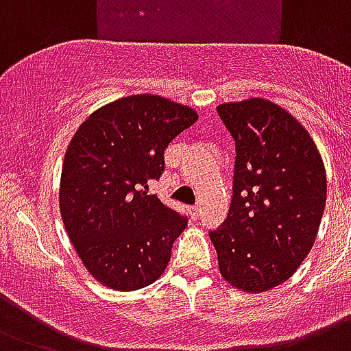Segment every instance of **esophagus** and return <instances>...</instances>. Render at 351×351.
<instances>
[{"mask_svg":"<svg viewBox=\"0 0 351 351\" xmlns=\"http://www.w3.org/2000/svg\"><path fill=\"white\" fill-rule=\"evenodd\" d=\"M189 214L190 216H192V218H197V216H199V206L197 205H192V206H189Z\"/></svg>","mask_w":351,"mask_h":351,"instance_id":"34e87169","label":"esophagus"}]
</instances>
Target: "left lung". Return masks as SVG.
I'll use <instances>...</instances> for the list:
<instances>
[{
    "label": "left lung",
    "instance_id": "1",
    "mask_svg": "<svg viewBox=\"0 0 351 351\" xmlns=\"http://www.w3.org/2000/svg\"><path fill=\"white\" fill-rule=\"evenodd\" d=\"M236 145L229 214L210 230L221 276L247 293L291 278L308 256L326 205V172L300 122L265 99L218 106Z\"/></svg>",
    "mask_w": 351,
    "mask_h": 351
}]
</instances>
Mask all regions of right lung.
Masks as SVG:
<instances>
[{
    "label": "right lung",
    "mask_w": 351,
    "mask_h": 351,
    "mask_svg": "<svg viewBox=\"0 0 351 351\" xmlns=\"http://www.w3.org/2000/svg\"><path fill=\"white\" fill-rule=\"evenodd\" d=\"M197 121L186 106L133 95L82 122L65 152L60 213L89 273L117 291L150 286L167 269L186 216L148 194L167 146Z\"/></svg>",
    "instance_id": "right-lung-1"
}]
</instances>
